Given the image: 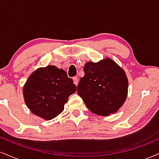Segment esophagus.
<instances>
[{"label":"esophagus","mask_w":159,"mask_h":159,"mask_svg":"<svg viewBox=\"0 0 159 159\" xmlns=\"http://www.w3.org/2000/svg\"><path fill=\"white\" fill-rule=\"evenodd\" d=\"M73 81H74L75 84L78 85V77H74L73 78Z\"/></svg>","instance_id":"1"}]
</instances>
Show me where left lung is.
Returning a JSON list of instances; mask_svg holds the SVG:
<instances>
[{
    "label": "left lung",
    "instance_id": "left-lung-1",
    "mask_svg": "<svg viewBox=\"0 0 159 159\" xmlns=\"http://www.w3.org/2000/svg\"><path fill=\"white\" fill-rule=\"evenodd\" d=\"M84 76L80 78L77 93L93 114L109 116L123 105L128 96L129 81L125 71L109 57L97 63L87 62Z\"/></svg>",
    "mask_w": 159,
    "mask_h": 159
}]
</instances>
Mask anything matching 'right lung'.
<instances>
[{
  "instance_id": "1",
  "label": "right lung",
  "mask_w": 159,
  "mask_h": 159,
  "mask_svg": "<svg viewBox=\"0 0 159 159\" xmlns=\"http://www.w3.org/2000/svg\"><path fill=\"white\" fill-rule=\"evenodd\" d=\"M75 91L73 80L63 69L52 65L32 72L23 87V96L33 114L50 120L63 112L69 96Z\"/></svg>"
}]
</instances>
